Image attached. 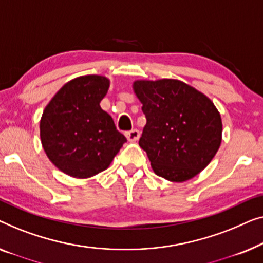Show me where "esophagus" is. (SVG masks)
Listing matches in <instances>:
<instances>
[{"instance_id": "esophagus-1", "label": "esophagus", "mask_w": 263, "mask_h": 263, "mask_svg": "<svg viewBox=\"0 0 263 263\" xmlns=\"http://www.w3.org/2000/svg\"><path fill=\"white\" fill-rule=\"evenodd\" d=\"M125 136H126L128 142H137L140 137V132L138 130H131L125 133Z\"/></svg>"}]
</instances>
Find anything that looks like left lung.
<instances>
[{"label":"left lung","instance_id":"8db88e82","mask_svg":"<svg viewBox=\"0 0 263 263\" xmlns=\"http://www.w3.org/2000/svg\"><path fill=\"white\" fill-rule=\"evenodd\" d=\"M133 90L146 118L139 146L155 174L173 182L198 175L221 143L223 125L213 102L173 79L135 81Z\"/></svg>","mask_w":263,"mask_h":263}]
</instances>
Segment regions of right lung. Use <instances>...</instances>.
Segmentation results:
<instances>
[{
    "label": "right lung",
    "instance_id": "obj_1",
    "mask_svg": "<svg viewBox=\"0 0 263 263\" xmlns=\"http://www.w3.org/2000/svg\"><path fill=\"white\" fill-rule=\"evenodd\" d=\"M109 88L105 76L76 77L44 109L40 139L49 160L66 175L88 179L109 167L126 142L100 102Z\"/></svg>",
    "mask_w": 263,
    "mask_h": 263
}]
</instances>
